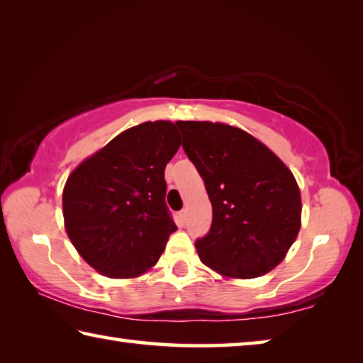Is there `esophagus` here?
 I'll return each mask as SVG.
<instances>
[{
  "instance_id": "esophagus-1",
  "label": "esophagus",
  "mask_w": 363,
  "mask_h": 363,
  "mask_svg": "<svg viewBox=\"0 0 363 363\" xmlns=\"http://www.w3.org/2000/svg\"><path fill=\"white\" fill-rule=\"evenodd\" d=\"M179 219L182 220V223H186V220H187V210H181L179 211Z\"/></svg>"
}]
</instances>
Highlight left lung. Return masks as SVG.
Here are the masks:
<instances>
[{"instance_id": "8db88e82", "label": "left lung", "mask_w": 363, "mask_h": 363, "mask_svg": "<svg viewBox=\"0 0 363 363\" xmlns=\"http://www.w3.org/2000/svg\"><path fill=\"white\" fill-rule=\"evenodd\" d=\"M182 149L205 182L213 223L195 248L224 277L279 266L301 227V194L285 163L251 134L211 121H177Z\"/></svg>"}]
</instances>
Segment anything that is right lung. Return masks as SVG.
I'll use <instances>...</instances> for the list:
<instances>
[{"label": "right lung", "instance_id": "1", "mask_svg": "<svg viewBox=\"0 0 363 363\" xmlns=\"http://www.w3.org/2000/svg\"><path fill=\"white\" fill-rule=\"evenodd\" d=\"M181 145L171 121L123 131L65 182V230L91 267L133 279L157 264L177 227L164 201V168Z\"/></svg>", "mask_w": 363, "mask_h": 363}]
</instances>
